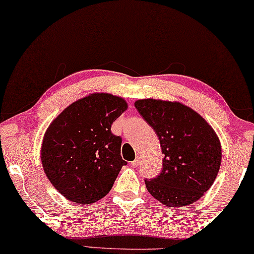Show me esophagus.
<instances>
[{
  "label": "esophagus",
  "mask_w": 254,
  "mask_h": 254,
  "mask_svg": "<svg viewBox=\"0 0 254 254\" xmlns=\"http://www.w3.org/2000/svg\"><path fill=\"white\" fill-rule=\"evenodd\" d=\"M140 160H142V158H140V156H137L136 157V159L133 160L132 163H131V165L133 166V168H137L138 165H139V163H140Z\"/></svg>",
  "instance_id": "esophagus-1"
}]
</instances>
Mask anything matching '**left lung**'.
I'll use <instances>...</instances> for the list:
<instances>
[{"instance_id":"obj_1","label":"left lung","mask_w":254,"mask_h":254,"mask_svg":"<svg viewBox=\"0 0 254 254\" xmlns=\"http://www.w3.org/2000/svg\"><path fill=\"white\" fill-rule=\"evenodd\" d=\"M134 107L156 132L164 155L162 172L145 179L147 191L170 207L194 203L219 171V138L200 115L178 102L147 98Z\"/></svg>"}]
</instances>
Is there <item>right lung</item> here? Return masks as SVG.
I'll list each match as a JSON object with an SVG mask.
<instances>
[{
	"instance_id": "add662e5",
	"label": "right lung",
	"mask_w": 254,
	"mask_h": 254,
	"mask_svg": "<svg viewBox=\"0 0 254 254\" xmlns=\"http://www.w3.org/2000/svg\"><path fill=\"white\" fill-rule=\"evenodd\" d=\"M127 109L123 98L91 94L64 109L44 134L41 160L54 188L88 205L109 193L122 166V138L111 125Z\"/></svg>"
}]
</instances>
